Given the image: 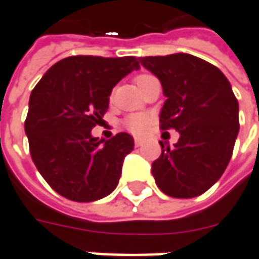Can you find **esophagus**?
<instances>
[{"label": "esophagus", "instance_id": "34e87169", "mask_svg": "<svg viewBox=\"0 0 259 259\" xmlns=\"http://www.w3.org/2000/svg\"><path fill=\"white\" fill-rule=\"evenodd\" d=\"M135 145H136V147L142 146V145H143V139H142V138H135Z\"/></svg>", "mask_w": 259, "mask_h": 259}]
</instances>
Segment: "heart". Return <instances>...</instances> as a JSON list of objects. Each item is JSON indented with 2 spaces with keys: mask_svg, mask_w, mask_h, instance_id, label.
Segmentation results:
<instances>
[{
  "mask_svg": "<svg viewBox=\"0 0 259 259\" xmlns=\"http://www.w3.org/2000/svg\"><path fill=\"white\" fill-rule=\"evenodd\" d=\"M149 77H152L150 74H139L136 77V84L140 85L145 80H147ZM149 116L146 114H132L129 116L126 121H124V124H126V127L132 132V133H142V132H145L146 127L149 126Z\"/></svg>",
  "mask_w": 259,
  "mask_h": 259,
  "instance_id": "obj_1",
  "label": "heart"
}]
</instances>
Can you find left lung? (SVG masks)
Returning <instances> with one entry per match:
<instances>
[{
    "label": "left lung",
    "instance_id": "obj_1",
    "mask_svg": "<svg viewBox=\"0 0 259 259\" xmlns=\"http://www.w3.org/2000/svg\"><path fill=\"white\" fill-rule=\"evenodd\" d=\"M159 78L166 102L160 129L179 132L170 147L152 163L159 189L172 198H195L209 189L225 172L239 132V106L224 73L186 53L140 57Z\"/></svg>",
    "mask_w": 259,
    "mask_h": 259
}]
</instances>
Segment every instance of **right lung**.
<instances>
[{
    "instance_id": "right-lung-1",
    "label": "right lung",
    "mask_w": 259,
    "mask_h": 259,
    "mask_svg": "<svg viewBox=\"0 0 259 259\" xmlns=\"http://www.w3.org/2000/svg\"><path fill=\"white\" fill-rule=\"evenodd\" d=\"M136 57L73 56L60 60L34 87L25 135L35 167L46 182L70 201L93 202L110 195L135 142L129 133L93 138L103 121L113 87L133 70Z\"/></svg>"
}]
</instances>
